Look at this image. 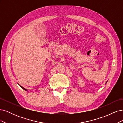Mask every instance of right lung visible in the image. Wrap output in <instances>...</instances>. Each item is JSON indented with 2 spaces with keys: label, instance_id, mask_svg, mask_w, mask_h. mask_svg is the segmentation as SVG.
Masks as SVG:
<instances>
[{
  "label": "right lung",
  "instance_id": "1",
  "mask_svg": "<svg viewBox=\"0 0 123 123\" xmlns=\"http://www.w3.org/2000/svg\"><path fill=\"white\" fill-rule=\"evenodd\" d=\"M18 85H19V84H18ZM19 86L22 88V89H24V90H25V91H27V89H25V88H24V87H22V86H21L20 85H19Z\"/></svg>",
  "mask_w": 123,
  "mask_h": 123
}]
</instances>
